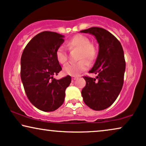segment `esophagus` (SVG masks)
<instances>
[{"label": "esophagus", "mask_w": 146, "mask_h": 146, "mask_svg": "<svg viewBox=\"0 0 146 146\" xmlns=\"http://www.w3.org/2000/svg\"><path fill=\"white\" fill-rule=\"evenodd\" d=\"M72 80H74L76 79H77V77L74 76H72Z\"/></svg>", "instance_id": "esophagus-1"}]
</instances>
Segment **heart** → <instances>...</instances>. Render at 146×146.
Here are the masks:
<instances>
[{
    "mask_svg": "<svg viewBox=\"0 0 146 146\" xmlns=\"http://www.w3.org/2000/svg\"><path fill=\"white\" fill-rule=\"evenodd\" d=\"M69 50H78L77 63L71 64L64 68V72L70 76H78L86 70L88 67V62L91 63L96 56L94 46L90 43L88 37L82 35H76L66 43ZM56 57L58 62L61 64H66L68 62V55L64 48L60 47L56 50Z\"/></svg>",
    "mask_w": 146,
    "mask_h": 146,
    "instance_id": "obj_1",
    "label": "heart"
}]
</instances>
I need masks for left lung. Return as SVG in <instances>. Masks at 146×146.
Returning a JSON list of instances; mask_svg holds the SVG:
<instances>
[{
	"label": "left lung",
	"mask_w": 146,
	"mask_h": 146,
	"mask_svg": "<svg viewBox=\"0 0 146 146\" xmlns=\"http://www.w3.org/2000/svg\"><path fill=\"white\" fill-rule=\"evenodd\" d=\"M80 32L94 35L99 45L97 58L89 71L97 76H83L86 80L83 100L94 111L104 110L114 103L122 89L125 70L123 50L118 39L103 28L90 27Z\"/></svg>",
	"instance_id": "1"
}]
</instances>
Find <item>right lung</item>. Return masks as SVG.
I'll use <instances>...</instances> for the list:
<instances>
[{"mask_svg":"<svg viewBox=\"0 0 146 146\" xmlns=\"http://www.w3.org/2000/svg\"><path fill=\"white\" fill-rule=\"evenodd\" d=\"M64 35L43 31L27 43L21 59V78L29 101L39 110L50 112L64 101L65 90L71 82L70 76L54 78L62 67L56 59V50L64 43Z\"/></svg>","mask_w":146,"mask_h":146,"instance_id":"right-lung-1","label":"right lung"}]
</instances>
